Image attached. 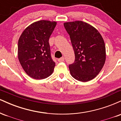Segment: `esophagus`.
<instances>
[{
    "instance_id": "34e87169",
    "label": "esophagus",
    "mask_w": 121,
    "mask_h": 121,
    "mask_svg": "<svg viewBox=\"0 0 121 121\" xmlns=\"http://www.w3.org/2000/svg\"><path fill=\"white\" fill-rule=\"evenodd\" d=\"M65 60V59L64 57H61V58H60V59H58V61L59 62H64Z\"/></svg>"
}]
</instances>
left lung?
I'll return each mask as SVG.
<instances>
[{"mask_svg": "<svg viewBox=\"0 0 121 121\" xmlns=\"http://www.w3.org/2000/svg\"><path fill=\"white\" fill-rule=\"evenodd\" d=\"M64 26L75 55L74 62L69 65L70 74L80 81L91 80L101 71L106 60L102 36L95 28L82 21L65 23Z\"/></svg>", "mask_w": 121, "mask_h": 121, "instance_id": "8db88e82", "label": "left lung"}]
</instances>
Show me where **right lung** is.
I'll return each instance as SVG.
<instances>
[{"instance_id": "1", "label": "right lung", "mask_w": 121, "mask_h": 121, "mask_svg": "<svg viewBox=\"0 0 121 121\" xmlns=\"http://www.w3.org/2000/svg\"><path fill=\"white\" fill-rule=\"evenodd\" d=\"M56 22L40 20L25 29L18 41V59L26 73L41 80L52 74L55 62L51 57L49 37Z\"/></svg>"}]
</instances>
